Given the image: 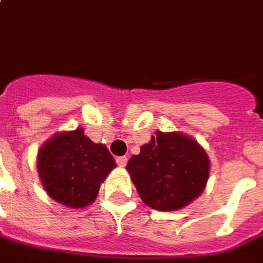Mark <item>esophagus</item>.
Wrapping results in <instances>:
<instances>
[{
    "instance_id": "obj_1",
    "label": "esophagus",
    "mask_w": 263,
    "mask_h": 263,
    "mask_svg": "<svg viewBox=\"0 0 263 263\" xmlns=\"http://www.w3.org/2000/svg\"><path fill=\"white\" fill-rule=\"evenodd\" d=\"M126 162H128V158H126V157H118L117 158V164L119 167H125Z\"/></svg>"
}]
</instances>
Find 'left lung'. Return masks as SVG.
Masks as SVG:
<instances>
[{
	"label": "left lung",
	"mask_w": 263,
	"mask_h": 263,
	"mask_svg": "<svg viewBox=\"0 0 263 263\" xmlns=\"http://www.w3.org/2000/svg\"><path fill=\"white\" fill-rule=\"evenodd\" d=\"M126 170L146 206L173 212L190 204L204 190L210 161L190 137L157 131L138 155H132Z\"/></svg>",
	"instance_id": "obj_1"
}]
</instances>
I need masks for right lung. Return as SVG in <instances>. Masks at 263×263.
<instances>
[{
	"label": "right lung",
	"mask_w": 263,
	"mask_h": 263,
	"mask_svg": "<svg viewBox=\"0 0 263 263\" xmlns=\"http://www.w3.org/2000/svg\"><path fill=\"white\" fill-rule=\"evenodd\" d=\"M117 167L103 144H95L83 128L60 132L39 149L37 171L50 197L71 209L93 203L101 183Z\"/></svg>",
	"instance_id": "add662e5"
}]
</instances>
